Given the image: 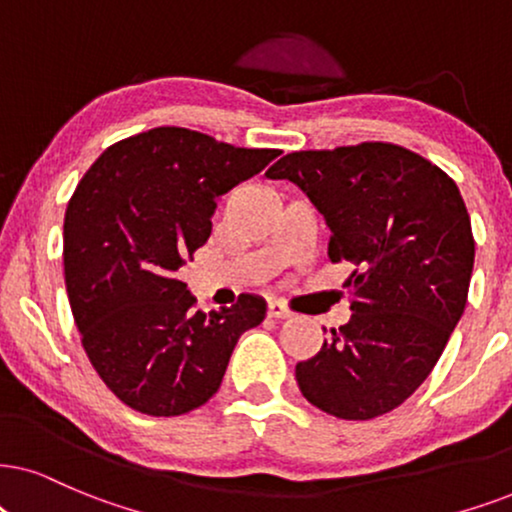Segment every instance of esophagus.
I'll return each mask as SVG.
<instances>
[{"label": "esophagus", "instance_id": "1", "mask_svg": "<svg viewBox=\"0 0 512 512\" xmlns=\"http://www.w3.org/2000/svg\"><path fill=\"white\" fill-rule=\"evenodd\" d=\"M267 312H269V316H274V319H288L290 316V309L281 300H269Z\"/></svg>", "mask_w": 512, "mask_h": 512}]
</instances>
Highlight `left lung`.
Listing matches in <instances>:
<instances>
[{
	"mask_svg": "<svg viewBox=\"0 0 512 512\" xmlns=\"http://www.w3.org/2000/svg\"><path fill=\"white\" fill-rule=\"evenodd\" d=\"M267 177L300 186L331 229V262L354 264L352 319L295 366L300 392L342 420L397 409L435 368L468 302L475 238L456 181L383 141L288 153Z\"/></svg>",
	"mask_w": 512,
	"mask_h": 512,
	"instance_id": "obj_1",
	"label": "left lung"
}]
</instances>
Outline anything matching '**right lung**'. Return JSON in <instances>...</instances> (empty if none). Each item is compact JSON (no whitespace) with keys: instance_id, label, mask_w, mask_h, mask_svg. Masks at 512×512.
Masks as SVG:
<instances>
[{"instance_id":"add662e5","label":"right lung","mask_w":512,"mask_h":512,"mask_svg":"<svg viewBox=\"0 0 512 512\" xmlns=\"http://www.w3.org/2000/svg\"><path fill=\"white\" fill-rule=\"evenodd\" d=\"M276 155L155 127L106 148L77 184L63 222L70 309L96 373L129 409L167 418L203 406L238 338L264 321L257 295L196 312L177 271L210 238L217 198Z\"/></svg>"}]
</instances>
